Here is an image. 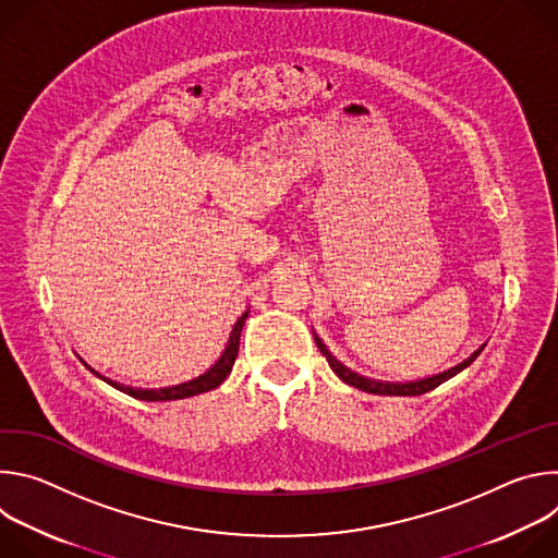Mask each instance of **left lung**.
<instances>
[{
	"instance_id": "obj_1",
	"label": "left lung",
	"mask_w": 558,
	"mask_h": 558,
	"mask_svg": "<svg viewBox=\"0 0 558 558\" xmlns=\"http://www.w3.org/2000/svg\"><path fill=\"white\" fill-rule=\"evenodd\" d=\"M315 344H317V349H320V353L327 357V362H329V366L333 368V373H336L342 381H347L349 386L360 388V390H364V392H373V395H411V397H413V395H424V392L437 388L439 384H444L446 379L454 377L459 371H463L465 366H470V364L476 360V355H480V353L484 351V347H486V344L480 347L470 357H465L461 364H457V366H452V368H448V371H444V373H437V375H430V377H424V379H415V381H381V379L362 377V375L353 373L351 368H347L344 364H340V362L329 353V349L323 344V340L315 338Z\"/></svg>"
}]
</instances>
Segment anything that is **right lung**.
<instances>
[{"instance_id": "add662e5", "label": "right lung", "mask_w": 558, "mask_h": 558, "mask_svg": "<svg viewBox=\"0 0 558 558\" xmlns=\"http://www.w3.org/2000/svg\"><path fill=\"white\" fill-rule=\"evenodd\" d=\"M245 320H247V311L241 317H238V323L231 329L229 342H227L222 355L216 360V364L209 366L203 375H198V377H194L190 381H183V384H177V386H166V388H132V386H123V384H117V381L112 386L117 390H121V392H128L130 397H136V400H143V402L185 400V397H194V395L214 390L231 373V366H233L235 355H238V347H241V331H243Z\"/></svg>"}]
</instances>
